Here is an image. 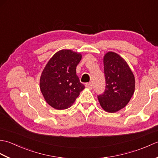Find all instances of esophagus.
Instances as JSON below:
<instances>
[{"label":"esophagus","instance_id":"34e87169","mask_svg":"<svg viewBox=\"0 0 158 158\" xmlns=\"http://www.w3.org/2000/svg\"><path fill=\"white\" fill-rule=\"evenodd\" d=\"M85 87L87 88L92 89V87H93V85H92V83H86V84H85Z\"/></svg>","mask_w":158,"mask_h":158}]
</instances>
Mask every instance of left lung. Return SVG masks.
Returning <instances> with one entry per match:
<instances>
[{"label": "left lung", "instance_id": "1", "mask_svg": "<svg viewBox=\"0 0 158 158\" xmlns=\"http://www.w3.org/2000/svg\"><path fill=\"white\" fill-rule=\"evenodd\" d=\"M103 63L106 89L98 99L105 111L113 113L129 102L135 92V78L126 60L115 52H107Z\"/></svg>", "mask_w": 158, "mask_h": 158}]
</instances>
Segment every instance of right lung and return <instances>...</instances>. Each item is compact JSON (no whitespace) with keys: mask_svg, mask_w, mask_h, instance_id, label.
I'll return each mask as SVG.
<instances>
[{"mask_svg":"<svg viewBox=\"0 0 158 158\" xmlns=\"http://www.w3.org/2000/svg\"><path fill=\"white\" fill-rule=\"evenodd\" d=\"M81 58L80 53L62 49L45 65L40 77V89L47 103L53 108H69L85 88L76 75V67Z\"/></svg>","mask_w":158,"mask_h":158,"instance_id":"right-lung-1","label":"right lung"}]
</instances>
